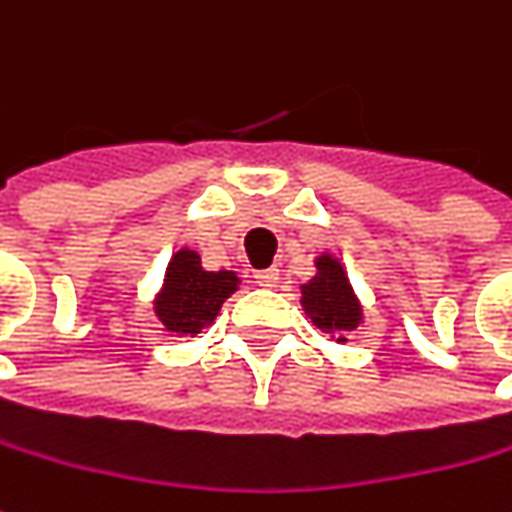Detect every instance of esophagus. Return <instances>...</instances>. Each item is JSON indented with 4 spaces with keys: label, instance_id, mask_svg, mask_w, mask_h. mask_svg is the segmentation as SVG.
I'll use <instances>...</instances> for the list:
<instances>
[{
    "label": "esophagus",
    "instance_id": "1",
    "mask_svg": "<svg viewBox=\"0 0 512 512\" xmlns=\"http://www.w3.org/2000/svg\"><path fill=\"white\" fill-rule=\"evenodd\" d=\"M277 280H280V271L274 269V266H271V269L255 271V283L263 285V288H274V285H277Z\"/></svg>",
    "mask_w": 512,
    "mask_h": 512
}]
</instances>
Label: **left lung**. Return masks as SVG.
<instances>
[{
    "label": "left lung",
    "instance_id": "obj_1",
    "mask_svg": "<svg viewBox=\"0 0 512 512\" xmlns=\"http://www.w3.org/2000/svg\"><path fill=\"white\" fill-rule=\"evenodd\" d=\"M314 266V277L300 283L302 311L316 328L344 344L350 333L364 325V305L347 277L344 263L333 252L316 255Z\"/></svg>",
    "mask_w": 512,
    "mask_h": 512
}]
</instances>
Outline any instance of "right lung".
Instances as JSON below:
<instances>
[{
	"instance_id": "right-lung-1",
	"label": "right lung",
	"mask_w": 512,
	"mask_h": 512,
	"mask_svg": "<svg viewBox=\"0 0 512 512\" xmlns=\"http://www.w3.org/2000/svg\"><path fill=\"white\" fill-rule=\"evenodd\" d=\"M238 288H241L238 271L204 269L196 249L190 246L176 249L154 297L159 330L170 336H198L201 330L210 328L221 305Z\"/></svg>"
}]
</instances>
